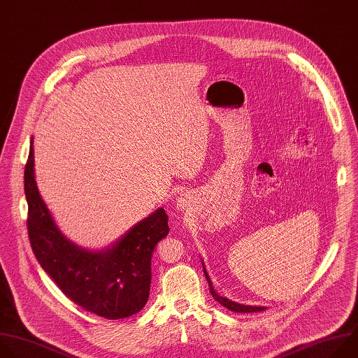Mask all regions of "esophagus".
Wrapping results in <instances>:
<instances>
[{"instance_id":"obj_1","label":"esophagus","mask_w":358,"mask_h":358,"mask_svg":"<svg viewBox=\"0 0 358 358\" xmlns=\"http://www.w3.org/2000/svg\"><path fill=\"white\" fill-rule=\"evenodd\" d=\"M189 201H190V200H189L187 194H185V193H183V194H179V196L176 197V200H175V206H176L178 208H180V210H182V208H185V207L189 204Z\"/></svg>"}]
</instances>
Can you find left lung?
I'll list each match as a JSON object with an SVG mask.
<instances>
[{
  "instance_id": "obj_1",
  "label": "left lung",
  "mask_w": 358,
  "mask_h": 358,
  "mask_svg": "<svg viewBox=\"0 0 358 358\" xmlns=\"http://www.w3.org/2000/svg\"><path fill=\"white\" fill-rule=\"evenodd\" d=\"M201 265H203V271H204V275H206V279H207V282H208V287H210V292H211V295H213V298L216 299L220 305H223L224 308H227L229 310H231V312H238V313H252V312H262L264 309H266L265 306H251V305H243V303H237V302H234V301H231V299H229V298H226V296H222L220 294H217L216 292V289L213 288V282H211V279H210V276H208V273H207V271H206V266H204V262L201 261Z\"/></svg>"
}]
</instances>
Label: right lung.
Segmentation results:
<instances>
[{"label":"right lung","mask_w":358,"mask_h":358,"mask_svg":"<svg viewBox=\"0 0 358 358\" xmlns=\"http://www.w3.org/2000/svg\"><path fill=\"white\" fill-rule=\"evenodd\" d=\"M34 141L25 166L28 234L43 271L62 292L97 316L117 320L145 306L155 245L168 236V216L155 210L103 250H87L70 241L57 227L35 179Z\"/></svg>","instance_id":"add662e5"}]
</instances>
